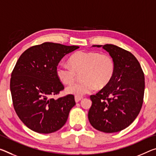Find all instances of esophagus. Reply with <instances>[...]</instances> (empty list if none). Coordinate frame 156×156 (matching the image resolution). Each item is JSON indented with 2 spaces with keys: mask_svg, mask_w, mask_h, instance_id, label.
I'll list each match as a JSON object with an SVG mask.
<instances>
[{
  "mask_svg": "<svg viewBox=\"0 0 156 156\" xmlns=\"http://www.w3.org/2000/svg\"><path fill=\"white\" fill-rule=\"evenodd\" d=\"M83 97H80V96H75V101L76 103L79 102V101H80L81 100L83 99Z\"/></svg>",
  "mask_w": 156,
  "mask_h": 156,
  "instance_id": "1",
  "label": "esophagus"
}]
</instances>
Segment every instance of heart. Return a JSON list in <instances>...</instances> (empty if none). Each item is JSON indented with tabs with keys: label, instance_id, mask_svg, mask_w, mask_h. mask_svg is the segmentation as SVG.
<instances>
[{
	"label": "heart",
	"instance_id": "1",
	"mask_svg": "<svg viewBox=\"0 0 156 156\" xmlns=\"http://www.w3.org/2000/svg\"><path fill=\"white\" fill-rule=\"evenodd\" d=\"M70 66L63 64L56 68V74L60 82L71 85L80 73V83L69 86L66 92L82 96L98 89L105 88L110 83L115 73L113 58L106 53L97 51H78L69 58Z\"/></svg>",
	"mask_w": 156,
	"mask_h": 156
}]
</instances>
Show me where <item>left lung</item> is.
Returning <instances> with one entry per match:
<instances>
[{"label": "left lung", "instance_id": "8db88e82", "mask_svg": "<svg viewBox=\"0 0 156 156\" xmlns=\"http://www.w3.org/2000/svg\"><path fill=\"white\" fill-rule=\"evenodd\" d=\"M102 47L115 62L110 83L95 95L88 112L91 125L101 132L121 131L131 124L142 108L144 94V75L139 62L129 51L113 44Z\"/></svg>", "mask_w": 156, "mask_h": 156}]
</instances>
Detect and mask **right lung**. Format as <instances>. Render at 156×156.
Returning <instances> with one entry per match:
<instances>
[{"label":"right lung","mask_w":156,"mask_h":156,"mask_svg":"<svg viewBox=\"0 0 156 156\" xmlns=\"http://www.w3.org/2000/svg\"><path fill=\"white\" fill-rule=\"evenodd\" d=\"M79 48L45 42L25 51L12 71L10 91L14 108L30 129L38 133L55 132L67 120L76 105L74 96L51 98L64 90L56 68L64 56Z\"/></svg>","instance_id":"1"}]
</instances>
